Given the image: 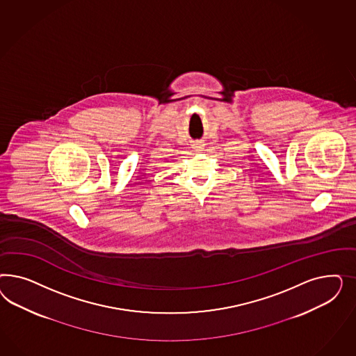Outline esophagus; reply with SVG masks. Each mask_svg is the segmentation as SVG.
I'll return each mask as SVG.
<instances>
[{
    "label": "esophagus",
    "instance_id": "34e87169",
    "mask_svg": "<svg viewBox=\"0 0 356 356\" xmlns=\"http://www.w3.org/2000/svg\"><path fill=\"white\" fill-rule=\"evenodd\" d=\"M195 147H197V149H200V150H201V149H202V147H204V145H202V142H197V143H195Z\"/></svg>",
    "mask_w": 356,
    "mask_h": 356
}]
</instances>
